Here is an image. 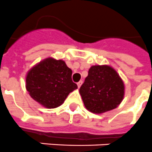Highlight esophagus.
Instances as JSON below:
<instances>
[{
	"label": "esophagus",
	"mask_w": 152,
	"mask_h": 152,
	"mask_svg": "<svg viewBox=\"0 0 152 152\" xmlns=\"http://www.w3.org/2000/svg\"><path fill=\"white\" fill-rule=\"evenodd\" d=\"M82 83H83V82H82V81H79V82H77V87L78 88H80L81 86V85H82Z\"/></svg>",
	"instance_id": "obj_1"
}]
</instances>
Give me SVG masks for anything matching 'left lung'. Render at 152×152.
I'll return each mask as SVG.
<instances>
[{
  "instance_id": "1",
  "label": "left lung",
  "mask_w": 152,
  "mask_h": 152,
  "mask_svg": "<svg viewBox=\"0 0 152 152\" xmlns=\"http://www.w3.org/2000/svg\"><path fill=\"white\" fill-rule=\"evenodd\" d=\"M79 92L84 105L92 113L102 114L114 110L125 94L124 82L110 65H93Z\"/></svg>"
}]
</instances>
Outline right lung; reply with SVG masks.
Wrapping results in <instances>:
<instances>
[{
	"instance_id": "add662e5",
	"label": "right lung",
	"mask_w": 152,
	"mask_h": 152,
	"mask_svg": "<svg viewBox=\"0 0 152 152\" xmlns=\"http://www.w3.org/2000/svg\"><path fill=\"white\" fill-rule=\"evenodd\" d=\"M72 71L62 60L47 57L30 69L26 77L29 96L47 109L61 106L77 86L71 79Z\"/></svg>"
}]
</instances>
